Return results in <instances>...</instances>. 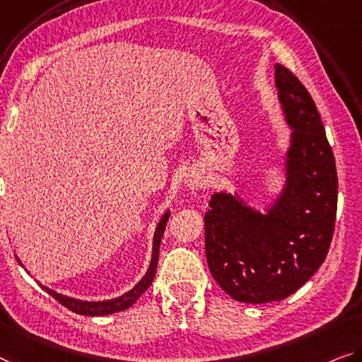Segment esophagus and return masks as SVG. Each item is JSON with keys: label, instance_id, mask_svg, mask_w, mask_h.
<instances>
[{"label": "esophagus", "instance_id": "esophagus-1", "mask_svg": "<svg viewBox=\"0 0 362 362\" xmlns=\"http://www.w3.org/2000/svg\"><path fill=\"white\" fill-rule=\"evenodd\" d=\"M186 185L191 189H197L200 186V180H199V177H192V180L186 181Z\"/></svg>", "mask_w": 362, "mask_h": 362}]
</instances>
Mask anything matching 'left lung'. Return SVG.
I'll list each match as a JSON object with an SVG mask.
<instances>
[{"label": "left lung", "mask_w": 362, "mask_h": 362, "mask_svg": "<svg viewBox=\"0 0 362 362\" xmlns=\"http://www.w3.org/2000/svg\"><path fill=\"white\" fill-rule=\"evenodd\" d=\"M278 100L291 127L286 181L267 214L215 192L205 221L210 274L239 303L281 301L324 264L337 218L335 157L313 97L285 66L275 64Z\"/></svg>", "instance_id": "8db88e82"}]
</instances>
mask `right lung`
Wrapping results in <instances>:
<instances>
[{"label":"right lung","instance_id":"right-lung-1","mask_svg":"<svg viewBox=\"0 0 362 362\" xmlns=\"http://www.w3.org/2000/svg\"><path fill=\"white\" fill-rule=\"evenodd\" d=\"M168 216L170 212H166L162 220L158 221L157 225V230H155V236H153V251H152V260H150V267L147 270L146 276L142 278L141 281L137 283V285L132 288L131 291L124 293L123 296H118L115 299H107V301H81V299H76V298H69V296H64V294H59L57 291L49 290V288L40 285L43 290H45L49 296H53L54 299L59 304H63L64 308H68L69 310L76 314H81V315H90V317H98V315H108V314H115V313H119V310H124L127 308H131L132 304H134L139 298L142 296L144 293H146L147 288L152 285L153 281V276H155V272H157V264H158V251H160V243H162V238H163V231H165V226H166V221H168ZM18 262L21 264V260L18 259Z\"/></svg>","mask_w":362,"mask_h":362}]
</instances>
